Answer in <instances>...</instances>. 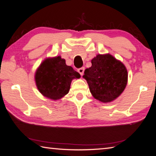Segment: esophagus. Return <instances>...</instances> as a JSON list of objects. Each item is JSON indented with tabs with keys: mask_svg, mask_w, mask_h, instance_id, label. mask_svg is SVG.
<instances>
[{
	"mask_svg": "<svg viewBox=\"0 0 156 156\" xmlns=\"http://www.w3.org/2000/svg\"><path fill=\"white\" fill-rule=\"evenodd\" d=\"M84 72V67H80V68L78 69V72L80 73L81 76L83 75Z\"/></svg>",
	"mask_w": 156,
	"mask_h": 156,
	"instance_id": "esophagus-1",
	"label": "esophagus"
}]
</instances>
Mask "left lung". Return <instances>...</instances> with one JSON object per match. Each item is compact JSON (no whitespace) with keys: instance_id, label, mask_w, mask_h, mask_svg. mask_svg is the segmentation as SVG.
<instances>
[{"instance_id":"obj_1","label":"left lung","mask_w":156,"mask_h":156,"mask_svg":"<svg viewBox=\"0 0 156 156\" xmlns=\"http://www.w3.org/2000/svg\"><path fill=\"white\" fill-rule=\"evenodd\" d=\"M84 71V78L93 97L101 102L113 101L123 91L127 83L124 65L110 55H98Z\"/></svg>"}]
</instances>
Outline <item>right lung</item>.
Masks as SVG:
<instances>
[{
  "instance_id": "1",
  "label": "right lung",
  "mask_w": 156,
  "mask_h": 156,
  "mask_svg": "<svg viewBox=\"0 0 156 156\" xmlns=\"http://www.w3.org/2000/svg\"><path fill=\"white\" fill-rule=\"evenodd\" d=\"M79 78L80 73L67 66L66 60L59 56L46 59L35 73V82L39 92L55 100L67 94L72 80Z\"/></svg>"
}]
</instances>
